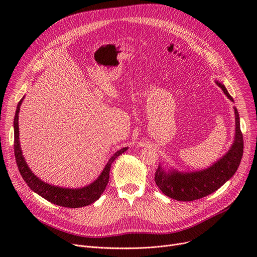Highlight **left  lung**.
Listing matches in <instances>:
<instances>
[{
	"mask_svg": "<svg viewBox=\"0 0 257 257\" xmlns=\"http://www.w3.org/2000/svg\"><path fill=\"white\" fill-rule=\"evenodd\" d=\"M226 96L233 101L225 86L219 82ZM235 113V139L230 150L218 163L210 168L194 172L179 173L177 171L166 172L158 167L155 172V182L159 190L166 196L177 201H194L206 197L215 192L235 174L244 152V140L239 127V115L234 108Z\"/></svg>",
	"mask_w": 257,
	"mask_h": 257,
	"instance_id": "obj_1",
	"label": "left lung"
}]
</instances>
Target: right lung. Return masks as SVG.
Here are the masks:
<instances>
[{
  "instance_id": "obj_1",
  "label": "right lung",
  "mask_w": 257,
  "mask_h": 257,
  "mask_svg": "<svg viewBox=\"0 0 257 257\" xmlns=\"http://www.w3.org/2000/svg\"><path fill=\"white\" fill-rule=\"evenodd\" d=\"M23 102V99L19 102L17 112L15 116V121H13V126H15V155L16 161L19 168V171L22 175L23 179L28 184L33 192L42 196L46 200L53 204H56L62 207H69V208H78L83 207L93 203L97 201L103 192L105 191L106 185L109 181V172L111 164L114 159L119 156L121 153H124L127 148H123L116 153H114L111 158L108 160L107 165L105 166L103 172L99 176V178L89 184L88 186L77 188V190H69V188H62L57 187L54 185H50L45 183L40 179H38L35 175L31 172V170L27 166L26 161L22 155L21 146L19 142V112H20V106Z\"/></svg>"
}]
</instances>
